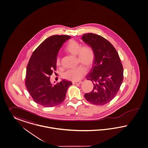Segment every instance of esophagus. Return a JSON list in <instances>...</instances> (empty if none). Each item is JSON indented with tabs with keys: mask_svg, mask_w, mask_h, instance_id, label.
Instances as JSON below:
<instances>
[{
	"mask_svg": "<svg viewBox=\"0 0 148 148\" xmlns=\"http://www.w3.org/2000/svg\"><path fill=\"white\" fill-rule=\"evenodd\" d=\"M72 83H73V84H80L82 83V81H79V82H75H75H73Z\"/></svg>",
	"mask_w": 148,
	"mask_h": 148,
	"instance_id": "34e87169",
	"label": "esophagus"
}]
</instances>
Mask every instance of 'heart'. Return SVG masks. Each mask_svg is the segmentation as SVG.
<instances>
[{"mask_svg":"<svg viewBox=\"0 0 148 148\" xmlns=\"http://www.w3.org/2000/svg\"><path fill=\"white\" fill-rule=\"evenodd\" d=\"M65 50L70 53L77 55L78 62H81L87 67H90L95 59V53L89 45H81L78 41L71 40L66 46ZM56 64L57 66L61 65L60 59L57 57L56 59ZM86 69L83 65H79L78 66L73 69L68 70L63 74L64 78L71 81H78L86 73Z\"/></svg>","mask_w":148,"mask_h":148,"instance_id":"b5f03b06","label":"heart"}]
</instances>
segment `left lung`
<instances>
[{"label":"left lung","instance_id":"obj_1","mask_svg":"<svg viewBox=\"0 0 148 148\" xmlns=\"http://www.w3.org/2000/svg\"><path fill=\"white\" fill-rule=\"evenodd\" d=\"M82 40L95 53L92 68L86 76L93 82V88L84 97L92 104H107L117 95L123 79V69L119 53L112 44L99 35L86 34Z\"/></svg>","mask_w":148,"mask_h":148}]
</instances>
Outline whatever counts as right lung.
<instances>
[{"label": "right lung", "instance_id": "right-lung-1", "mask_svg": "<svg viewBox=\"0 0 148 148\" xmlns=\"http://www.w3.org/2000/svg\"><path fill=\"white\" fill-rule=\"evenodd\" d=\"M68 35H53L46 38L32 53L27 66L25 84L36 103L51 107L64 101L71 82L62 80L52 86L50 75L56 70V59L62 44L69 39Z\"/></svg>", "mask_w": 148, "mask_h": 148}]
</instances>
